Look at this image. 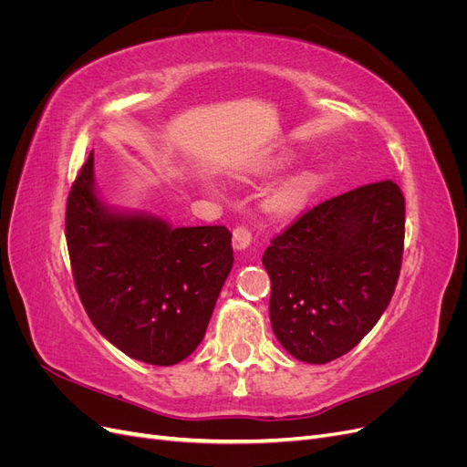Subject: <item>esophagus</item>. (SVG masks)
Here are the masks:
<instances>
[{
	"mask_svg": "<svg viewBox=\"0 0 467 467\" xmlns=\"http://www.w3.org/2000/svg\"><path fill=\"white\" fill-rule=\"evenodd\" d=\"M232 245L235 251H245L251 245V232L247 228H244V225H239V228L234 230Z\"/></svg>",
	"mask_w": 467,
	"mask_h": 467,
	"instance_id": "obj_1",
	"label": "esophagus"
}]
</instances>
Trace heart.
<instances>
[{
  "instance_id": "1",
  "label": "heart",
  "mask_w": 467,
  "mask_h": 467,
  "mask_svg": "<svg viewBox=\"0 0 467 467\" xmlns=\"http://www.w3.org/2000/svg\"><path fill=\"white\" fill-rule=\"evenodd\" d=\"M290 160L288 153L280 155H266V158L257 160L251 165L253 175H273L280 171ZM319 185V177L312 169H298V171L290 173L282 179L278 185H275L268 194L265 196V208L268 214L276 220H290L298 216L306 208V204L312 199L316 189Z\"/></svg>"
}]
</instances>
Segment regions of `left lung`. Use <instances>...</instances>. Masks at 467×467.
Wrapping results in <instances>:
<instances>
[{
	"label": "left lung",
	"instance_id": "left-lung-1",
	"mask_svg": "<svg viewBox=\"0 0 467 467\" xmlns=\"http://www.w3.org/2000/svg\"><path fill=\"white\" fill-rule=\"evenodd\" d=\"M403 237L405 199L393 181L325 201L276 235L263 265L280 345L307 364L355 348L391 300Z\"/></svg>",
	"mask_w": 467,
	"mask_h": 467
}]
</instances>
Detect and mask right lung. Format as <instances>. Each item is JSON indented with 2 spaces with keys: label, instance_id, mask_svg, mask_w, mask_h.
I'll return each mask as SVG.
<instances>
[{
  "label": "right lung",
  "instance_id": "1",
  "mask_svg": "<svg viewBox=\"0 0 467 467\" xmlns=\"http://www.w3.org/2000/svg\"><path fill=\"white\" fill-rule=\"evenodd\" d=\"M66 242L83 307L124 355L171 366L201 345L234 265L228 228H171L107 206L89 153L67 196Z\"/></svg>",
  "mask_w": 467,
  "mask_h": 467
}]
</instances>
